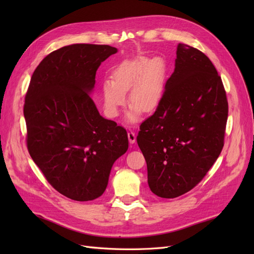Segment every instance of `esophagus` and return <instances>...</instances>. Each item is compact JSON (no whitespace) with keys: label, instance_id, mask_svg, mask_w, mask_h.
Returning <instances> with one entry per match:
<instances>
[{"label":"esophagus","instance_id":"esophagus-1","mask_svg":"<svg viewBox=\"0 0 254 254\" xmlns=\"http://www.w3.org/2000/svg\"><path fill=\"white\" fill-rule=\"evenodd\" d=\"M128 140H129V143L130 144H133L134 142H135V140H136V135H135V133L133 132V131H128Z\"/></svg>","mask_w":254,"mask_h":254}]
</instances>
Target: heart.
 Wrapping results in <instances>:
<instances>
[{"label":"heart","mask_w":254,"mask_h":254,"mask_svg":"<svg viewBox=\"0 0 254 254\" xmlns=\"http://www.w3.org/2000/svg\"><path fill=\"white\" fill-rule=\"evenodd\" d=\"M168 65L162 57L149 59L136 57L124 61L112 73V79L102 82V97L107 115L115 118L126 103L129 90V102L132 103L125 121L134 124L140 120L142 109L152 111L163 97Z\"/></svg>","instance_id":"obj_1"}]
</instances>
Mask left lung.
I'll return each instance as SVG.
<instances>
[{
    "label": "left lung",
    "instance_id": "1",
    "mask_svg": "<svg viewBox=\"0 0 254 254\" xmlns=\"http://www.w3.org/2000/svg\"><path fill=\"white\" fill-rule=\"evenodd\" d=\"M175 71L156 112L136 136L150 190L161 198L188 193L224 147L228 102L220 76L202 52L177 47Z\"/></svg>",
    "mask_w": 254,
    "mask_h": 254
}]
</instances>
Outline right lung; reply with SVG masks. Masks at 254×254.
<instances>
[{"label": "right lung", "mask_w": 254, "mask_h": 254, "mask_svg": "<svg viewBox=\"0 0 254 254\" xmlns=\"http://www.w3.org/2000/svg\"><path fill=\"white\" fill-rule=\"evenodd\" d=\"M115 53L97 44L53 52L37 66L25 96L29 155L51 186L76 201L102 196L128 149L126 130L103 118L90 96L97 68Z\"/></svg>", "instance_id": "add662e5"}]
</instances>
